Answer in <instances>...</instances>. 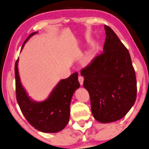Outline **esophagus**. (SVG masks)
<instances>
[{
	"label": "esophagus",
	"instance_id": "34e87169",
	"mask_svg": "<svg viewBox=\"0 0 149 149\" xmlns=\"http://www.w3.org/2000/svg\"><path fill=\"white\" fill-rule=\"evenodd\" d=\"M84 79L83 76H79V83L81 85H83V84H84Z\"/></svg>",
	"mask_w": 149,
	"mask_h": 149
}]
</instances>
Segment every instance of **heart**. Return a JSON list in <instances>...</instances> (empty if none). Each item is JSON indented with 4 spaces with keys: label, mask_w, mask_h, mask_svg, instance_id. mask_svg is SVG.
<instances>
[{
    "label": "heart",
    "mask_w": 149,
    "mask_h": 149,
    "mask_svg": "<svg viewBox=\"0 0 149 149\" xmlns=\"http://www.w3.org/2000/svg\"><path fill=\"white\" fill-rule=\"evenodd\" d=\"M94 56H95V51L94 50H91V51H89V52L87 54L86 56L85 61L86 62H90L94 58Z\"/></svg>",
    "instance_id": "obj_1"
}]
</instances>
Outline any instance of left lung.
Instances as JSON below:
<instances>
[{
  "label": "left lung",
  "mask_w": 149,
  "mask_h": 149,
  "mask_svg": "<svg viewBox=\"0 0 149 149\" xmlns=\"http://www.w3.org/2000/svg\"><path fill=\"white\" fill-rule=\"evenodd\" d=\"M103 51L81 70L88 91L93 117L110 123L124 117L136 99V73L126 46L109 26Z\"/></svg>",
  "instance_id": "obj_1"
}]
</instances>
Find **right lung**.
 <instances>
[{"mask_svg": "<svg viewBox=\"0 0 149 149\" xmlns=\"http://www.w3.org/2000/svg\"><path fill=\"white\" fill-rule=\"evenodd\" d=\"M32 33L23 43L29 40ZM21 48V49H22ZM18 61L15 63V94L22 113L36 129L44 133H56L65 128L69 121L70 104L75 91L80 87L78 73L75 72L66 79L61 80L45 101L36 103L29 98L20 82Z\"/></svg>", "mask_w": 149, "mask_h": 149, "instance_id": "add662e5", "label": "right lung"}]
</instances>
